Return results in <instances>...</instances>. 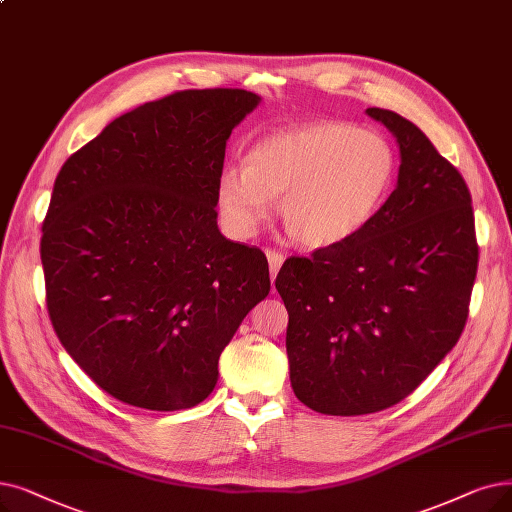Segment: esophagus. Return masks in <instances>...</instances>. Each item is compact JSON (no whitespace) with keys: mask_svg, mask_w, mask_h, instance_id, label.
<instances>
[{"mask_svg":"<svg viewBox=\"0 0 512 512\" xmlns=\"http://www.w3.org/2000/svg\"><path fill=\"white\" fill-rule=\"evenodd\" d=\"M282 261H284V255L280 251H268V263H270V276H272V280H276V274L280 270Z\"/></svg>","mask_w":512,"mask_h":512,"instance_id":"obj_1","label":"esophagus"}]
</instances>
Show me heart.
<instances>
[{"label":"heart","instance_id":"b5f03b06","mask_svg":"<svg viewBox=\"0 0 512 512\" xmlns=\"http://www.w3.org/2000/svg\"><path fill=\"white\" fill-rule=\"evenodd\" d=\"M397 173L395 150L376 131L316 121L255 142L247 167L219 177L217 205L230 232L251 238L270 217L272 196L291 234L311 249L335 247L381 213Z\"/></svg>","mask_w":512,"mask_h":512}]
</instances>
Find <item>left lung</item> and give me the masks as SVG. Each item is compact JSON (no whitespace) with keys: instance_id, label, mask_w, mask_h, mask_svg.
Wrapping results in <instances>:
<instances>
[{"instance_id":"1","label":"left lung","mask_w":512,"mask_h":512,"mask_svg":"<svg viewBox=\"0 0 512 512\" xmlns=\"http://www.w3.org/2000/svg\"><path fill=\"white\" fill-rule=\"evenodd\" d=\"M366 113L399 144L395 190L360 234L276 276L293 391L332 416L391 408L427 379L462 335L479 261L460 171L402 115Z\"/></svg>"}]
</instances>
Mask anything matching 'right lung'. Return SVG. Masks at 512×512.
Returning a JSON list of instances; mask_svg holds the SVG:
<instances>
[{"label": "right lung", "instance_id": "add662e5", "mask_svg": "<svg viewBox=\"0 0 512 512\" xmlns=\"http://www.w3.org/2000/svg\"><path fill=\"white\" fill-rule=\"evenodd\" d=\"M247 90L175 92L108 123L62 165L41 236L46 303L71 358L119 402L186 410L270 293L268 259L217 230Z\"/></svg>", "mask_w": 512, "mask_h": 512}]
</instances>
